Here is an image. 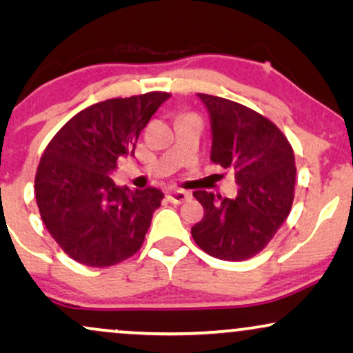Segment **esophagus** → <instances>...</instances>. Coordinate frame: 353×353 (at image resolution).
<instances>
[{"instance_id": "obj_1", "label": "esophagus", "mask_w": 353, "mask_h": 353, "mask_svg": "<svg viewBox=\"0 0 353 353\" xmlns=\"http://www.w3.org/2000/svg\"><path fill=\"white\" fill-rule=\"evenodd\" d=\"M167 199L172 202V204H181L190 199V192L183 191V190H170L167 192Z\"/></svg>"}]
</instances>
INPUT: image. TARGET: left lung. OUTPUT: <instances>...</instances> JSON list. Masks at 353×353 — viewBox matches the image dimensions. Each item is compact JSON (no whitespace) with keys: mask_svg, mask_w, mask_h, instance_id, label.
<instances>
[{"mask_svg":"<svg viewBox=\"0 0 353 353\" xmlns=\"http://www.w3.org/2000/svg\"><path fill=\"white\" fill-rule=\"evenodd\" d=\"M212 130V162L234 170V199L207 191L192 196L204 216L191 228L212 257L245 260L259 254L288 219L294 201L296 163L286 137L255 110L219 96L197 93Z\"/></svg>","mask_w":353,"mask_h":353,"instance_id":"8db88e82","label":"left lung"}]
</instances>
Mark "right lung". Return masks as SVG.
I'll return each instance as SVG.
<instances>
[{
	"label": "right lung",
	"instance_id": "obj_1",
	"mask_svg": "<svg viewBox=\"0 0 353 353\" xmlns=\"http://www.w3.org/2000/svg\"><path fill=\"white\" fill-rule=\"evenodd\" d=\"M170 98L146 93L96 103L74 115L43 152L35 176L40 215L62 250L88 267H110L141 248L163 192L130 190L110 175L133 156L139 133Z\"/></svg>",
	"mask_w": 353,
	"mask_h": 353
}]
</instances>
